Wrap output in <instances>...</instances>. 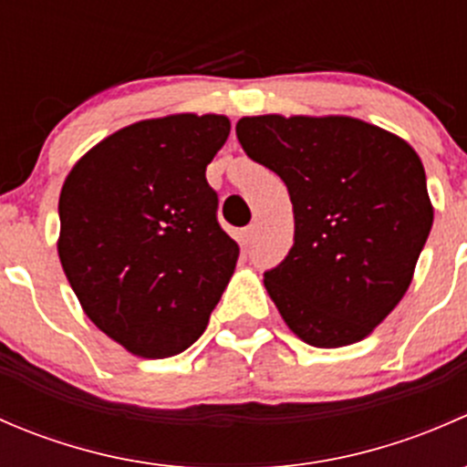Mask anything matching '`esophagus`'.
I'll return each instance as SVG.
<instances>
[{
	"label": "esophagus",
	"instance_id": "34e87169",
	"mask_svg": "<svg viewBox=\"0 0 467 467\" xmlns=\"http://www.w3.org/2000/svg\"><path fill=\"white\" fill-rule=\"evenodd\" d=\"M255 237H257V225H248V228L242 233L244 246H251V244L255 242Z\"/></svg>",
	"mask_w": 467,
	"mask_h": 467
}]
</instances>
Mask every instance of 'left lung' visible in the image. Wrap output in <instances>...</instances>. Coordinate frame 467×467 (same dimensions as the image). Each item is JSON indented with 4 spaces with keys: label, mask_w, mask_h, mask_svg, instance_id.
Listing matches in <instances>:
<instances>
[{
    "label": "left lung",
    "mask_w": 467,
    "mask_h": 467,
    "mask_svg": "<svg viewBox=\"0 0 467 467\" xmlns=\"http://www.w3.org/2000/svg\"><path fill=\"white\" fill-rule=\"evenodd\" d=\"M237 140L294 205V246L264 273L280 317L314 348L366 338L407 294L434 223L413 146L343 115L242 117Z\"/></svg>",
    "instance_id": "left-lung-1"
}]
</instances>
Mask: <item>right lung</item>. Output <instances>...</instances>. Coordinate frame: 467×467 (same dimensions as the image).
<instances>
[{
    "label": "right lung",
    "mask_w": 467,
    "mask_h": 467,
    "mask_svg": "<svg viewBox=\"0 0 467 467\" xmlns=\"http://www.w3.org/2000/svg\"><path fill=\"white\" fill-rule=\"evenodd\" d=\"M228 135L223 115L135 121L65 178L60 264L89 321L130 355L187 350L233 277L239 246L221 230L205 181Z\"/></svg>",
    "instance_id": "add662e5"
}]
</instances>
